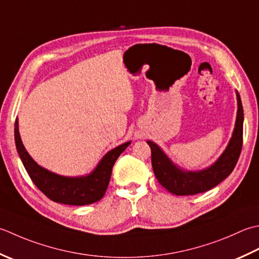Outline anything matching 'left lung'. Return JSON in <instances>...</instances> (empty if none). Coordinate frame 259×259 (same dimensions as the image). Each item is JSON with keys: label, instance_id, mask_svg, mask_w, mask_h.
<instances>
[{"label": "left lung", "instance_id": "left-lung-1", "mask_svg": "<svg viewBox=\"0 0 259 259\" xmlns=\"http://www.w3.org/2000/svg\"><path fill=\"white\" fill-rule=\"evenodd\" d=\"M238 113L234 134L224 154L209 168L197 171H183L171 163L163 150L153 141H147L151 149V165L159 184L175 195H194L213 189L231 174L242 148V109L239 93H237Z\"/></svg>", "mask_w": 259, "mask_h": 259}]
</instances>
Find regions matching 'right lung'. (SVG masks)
I'll return each mask as SVG.
<instances>
[{
    "label": "right lung",
    "instance_id": "add662e5",
    "mask_svg": "<svg viewBox=\"0 0 259 259\" xmlns=\"http://www.w3.org/2000/svg\"><path fill=\"white\" fill-rule=\"evenodd\" d=\"M14 139L20 158L33 184L48 199L68 205L92 204L102 199L108 189L115 160L130 145L129 141L110 150L88 176L65 177L42 168L30 157L20 138L18 121L14 124Z\"/></svg>",
    "mask_w": 259,
    "mask_h": 259
}]
</instances>
